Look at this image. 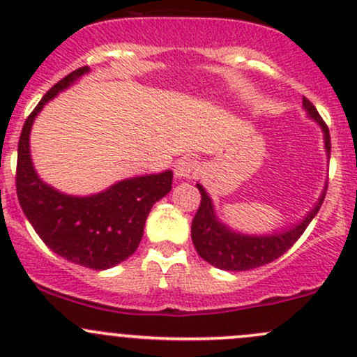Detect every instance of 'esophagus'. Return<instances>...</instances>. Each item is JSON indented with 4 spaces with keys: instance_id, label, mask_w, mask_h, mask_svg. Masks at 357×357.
Masks as SVG:
<instances>
[{
    "instance_id": "obj_1",
    "label": "esophagus",
    "mask_w": 357,
    "mask_h": 357,
    "mask_svg": "<svg viewBox=\"0 0 357 357\" xmlns=\"http://www.w3.org/2000/svg\"><path fill=\"white\" fill-rule=\"evenodd\" d=\"M197 171V160L191 158H181L174 166V176L178 179H190Z\"/></svg>"
}]
</instances>
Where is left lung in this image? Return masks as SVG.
Masks as SVG:
<instances>
[{
  "label": "left lung",
  "mask_w": 357,
  "mask_h": 357,
  "mask_svg": "<svg viewBox=\"0 0 357 357\" xmlns=\"http://www.w3.org/2000/svg\"><path fill=\"white\" fill-rule=\"evenodd\" d=\"M303 109L307 112L308 119L319 123L320 130H322L324 149L328 160L331 158L328 128L325 127L317 108L305 96ZM197 188L202 193V203H199V208L193 222H191V238H193L195 249H197L199 257H203L215 268L223 269V271H248V269L259 268V266L278 259L298 241L308 223L315 218L320 206H322L327 183H325L315 205L312 206L310 211H307V215L300 222L273 230L271 234H245L232 229L217 215L213 199L205 190V186L197 183Z\"/></svg>",
  "instance_id": "obj_1"
}]
</instances>
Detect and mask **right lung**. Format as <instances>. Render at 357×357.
Wrapping results in <instances>:
<instances>
[{"label":"right lung","instance_id":"right-lung-1","mask_svg":"<svg viewBox=\"0 0 357 357\" xmlns=\"http://www.w3.org/2000/svg\"><path fill=\"white\" fill-rule=\"evenodd\" d=\"M89 73L88 66L61 79L42 98L23 125L18 142L17 193L23 213L49 249L74 264L109 269L139 248L152 205L171 191L172 171L121 179L93 195H68L38 176L30 132L38 113L59 93Z\"/></svg>","mask_w":357,"mask_h":357}]
</instances>
